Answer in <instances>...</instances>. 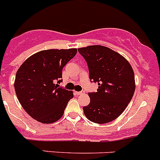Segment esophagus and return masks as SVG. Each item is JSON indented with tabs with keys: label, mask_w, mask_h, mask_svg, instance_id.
Segmentation results:
<instances>
[{
	"label": "esophagus",
	"mask_w": 160,
	"mask_h": 160,
	"mask_svg": "<svg viewBox=\"0 0 160 160\" xmlns=\"http://www.w3.org/2000/svg\"><path fill=\"white\" fill-rule=\"evenodd\" d=\"M84 93H85L84 91H81V92H77V95H83V94H84Z\"/></svg>",
	"instance_id": "obj_1"
}]
</instances>
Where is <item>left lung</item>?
<instances>
[{"label": "left lung", "mask_w": 160, "mask_h": 160, "mask_svg": "<svg viewBox=\"0 0 160 160\" xmlns=\"http://www.w3.org/2000/svg\"><path fill=\"white\" fill-rule=\"evenodd\" d=\"M87 62L91 82L98 85L97 92H89L90 103L83 107L91 122L105 124L122 114L135 92L132 66L124 57L102 46L78 49Z\"/></svg>", "instance_id": "1"}]
</instances>
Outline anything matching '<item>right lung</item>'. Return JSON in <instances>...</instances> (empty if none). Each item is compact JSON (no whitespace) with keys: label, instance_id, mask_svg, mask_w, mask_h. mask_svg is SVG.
<instances>
[{"label":"right lung","instance_id":"obj_1","mask_svg":"<svg viewBox=\"0 0 160 160\" xmlns=\"http://www.w3.org/2000/svg\"><path fill=\"white\" fill-rule=\"evenodd\" d=\"M77 49L47 50L33 54L19 68L15 92L25 111L39 122L50 124L62 117L71 91L60 87L62 69L77 53Z\"/></svg>","mask_w":160,"mask_h":160}]
</instances>
